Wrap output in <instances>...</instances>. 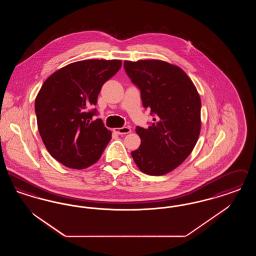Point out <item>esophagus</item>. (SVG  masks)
I'll list each match as a JSON object with an SVG mask.
<instances>
[{
	"label": "esophagus",
	"mask_w": 256,
	"mask_h": 256,
	"mask_svg": "<svg viewBox=\"0 0 256 256\" xmlns=\"http://www.w3.org/2000/svg\"><path fill=\"white\" fill-rule=\"evenodd\" d=\"M113 132L115 134H121L122 135V134H130L132 130L128 126H124V128H113Z\"/></svg>",
	"instance_id": "esophagus-1"
}]
</instances>
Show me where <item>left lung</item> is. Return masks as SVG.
Instances as JSON below:
<instances>
[{
  "instance_id": "1",
  "label": "left lung",
  "mask_w": 256,
  "mask_h": 256,
  "mask_svg": "<svg viewBox=\"0 0 256 256\" xmlns=\"http://www.w3.org/2000/svg\"><path fill=\"white\" fill-rule=\"evenodd\" d=\"M141 91L143 106L156 115L148 128H136L141 145L132 152L139 170L163 176L178 167L195 148L200 132L202 102L195 84L176 65L159 60L124 62Z\"/></svg>"
}]
</instances>
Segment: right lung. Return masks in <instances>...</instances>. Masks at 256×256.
<instances>
[{
	"instance_id": "1",
	"label": "right lung",
	"mask_w": 256,
	"mask_h": 256,
	"mask_svg": "<svg viewBox=\"0 0 256 256\" xmlns=\"http://www.w3.org/2000/svg\"><path fill=\"white\" fill-rule=\"evenodd\" d=\"M122 66L119 60H87L52 74L36 98L37 126L50 154L72 169L96 163L111 139L102 120L92 121L102 84Z\"/></svg>"
}]
</instances>
